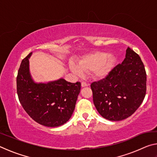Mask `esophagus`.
Listing matches in <instances>:
<instances>
[{
    "instance_id": "obj_1",
    "label": "esophagus",
    "mask_w": 157,
    "mask_h": 157,
    "mask_svg": "<svg viewBox=\"0 0 157 157\" xmlns=\"http://www.w3.org/2000/svg\"><path fill=\"white\" fill-rule=\"evenodd\" d=\"M81 85H82V87H86V86H89V84L86 83V82H82Z\"/></svg>"
}]
</instances>
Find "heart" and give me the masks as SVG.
Returning <instances> with one entry per match:
<instances>
[{"mask_svg":"<svg viewBox=\"0 0 157 157\" xmlns=\"http://www.w3.org/2000/svg\"><path fill=\"white\" fill-rule=\"evenodd\" d=\"M115 62L114 55L96 51L84 55L78 60V65L73 62H70L69 68L78 77L83 75V72H91L94 78L102 79L109 73Z\"/></svg>","mask_w":157,"mask_h":157,"instance_id":"obj_1","label":"heart"}]
</instances>
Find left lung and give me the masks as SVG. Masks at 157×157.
I'll list each match as a JSON object with an SVG mask.
<instances>
[{"label":"left lung","mask_w":157,"mask_h":157,"mask_svg":"<svg viewBox=\"0 0 157 157\" xmlns=\"http://www.w3.org/2000/svg\"><path fill=\"white\" fill-rule=\"evenodd\" d=\"M146 80L141 59L127 48L122 63L114 67L105 78L91 84L97 111L109 121H118L128 118L144 100Z\"/></svg>","instance_id":"1"}]
</instances>
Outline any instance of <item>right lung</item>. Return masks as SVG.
I'll return each instance as SVG.
<instances>
[{
  "label": "right lung",
  "mask_w": 157,
  "mask_h": 157,
  "mask_svg": "<svg viewBox=\"0 0 157 157\" xmlns=\"http://www.w3.org/2000/svg\"><path fill=\"white\" fill-rule=\"evenodd\" d=\"M30 52L21 62L17 78L18 99L34 121L55 127L68 121L75 109L81 83H71L63 78L48 82H36L30 72Z\"/></svg>",
  "instance_id": "right-lung-1"
}]
</instances>
